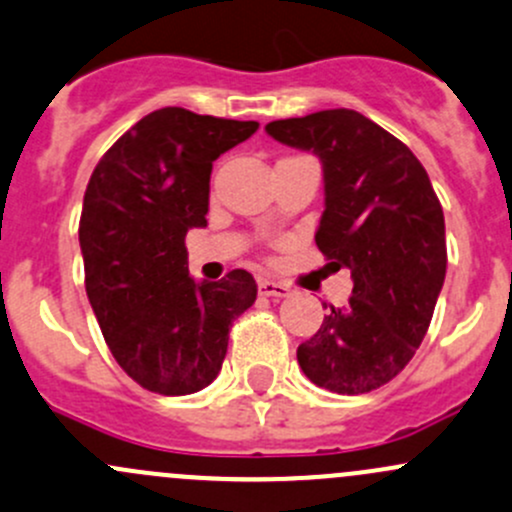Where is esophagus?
I'll use <instances>...</instances> for the list:
<instances>
[{
	"label": "esophagus",
	"instance_id": "1",
	"mask_svg": "<svg viewBox=\"0 0 512 512\" xmlns=\"http://www.w3.org/2000/svg\"><path fill=\"white\" fill-rule=\"evenodd\" d=\"M257 289H260V294H265V297H287L292 289H289L287 282H274V279H267V277H260L257 279Z\"/></svg>",
	"mask_w": 512,
	"mask_h": 512
}]
</instances>
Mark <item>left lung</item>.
Masks as SVG:
<instances>
[{"mask_svg":"<svg viewBox=\"0 0 512 512\" xmlns=\"http://www.w3.org/2000/svg\"><path fill=\"white\" fill-rule=\"evenodd\" d=\"M265 129L324 164L316 245L326 267L353 277L348 304L331 306L297 348L301 370L338 395L378 390L412 360L444 284V211L432 181L407 144L346 107Z\"/></svg>","mask_w":512,"mask_h":512,"instance_id":"1","label":"left lung"}]
</instances>
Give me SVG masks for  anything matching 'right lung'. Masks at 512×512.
<instances>
[{
    "label": "right lung",
    "instance_id": "obj_1",
    "mask_svg": "<svg viewBox=\"0 0 512 512\" xmlns=\"http://www.w3.org/2000/svg\"><path fill=\"white\" fill-rule=\"evenodd\" d=\"M257 122L161 107L95 166L80 213L85 292L107 348L144 390L176 397L211 385L228 333L257 299L250 272L188 277V228H203L213 161Z\"/></svg>",
    "mask_w": 512,
    "mask_h": 512
}]
</instances>
